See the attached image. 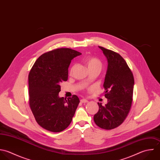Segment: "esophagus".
<instances>
[{
  "label": "esophagus",
  "instance_id": "34e87169",
  "mask_svg": "<svg viewBox=\"0 0 160 160\" xmlns=\"http://www.w3.org/2000/svg\"><path fill=\"white\" fill-rule=\"evenodd\" d=\"M81 102H82V103H87V102H88V100H86V99H81Z\"/></svg>",
  "mask_w": 160,
  "mask_h": 160
}]
</instances>
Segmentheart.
<instances>
[{"label":"heart","instance_id":"heart-1","mask_svg":"<svg viewBox=\"0 0 160 160\" xmlns=\"http://www.w3.org/2000/svg\"><path fill=\"white\" fill-rule=\"evenodd\" d=\"M85 64H86V67L88 68V70L90 69H93V68H98L99 69H101V68H102L101 62L98 59H97L96 58H93V57L88 58L85 60ZM74 68H75V66H73L72 67L71 70V73H72Z\"/></svg>","mask_w":160,"mask_h":160}]
</instances>
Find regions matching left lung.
<instances>
[{
  "instance_id": "1",
  "label": "left lung",
  "mask_w": 160,
  "mask_h": 160,
  "mask_svg": "<svg viewBox=\"0 0 160 160\" xmlns=\"http://www.w3.org/2000/svg\"><path fill=\"white\" fill-rule=\"evenodd\" d=\"M108 66L104 88L107 103L98 102V112L94 116L96 124L106 130L117 127L127 117L132 102L134 78L125 59L119 54L102 47Z\"/></svg>"
}]
</instances>
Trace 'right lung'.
I'll use <instances>...</instances> for the list:
<instances>
[{
    "label": "right lung",
    "mask_w": 160,
    "mask_h": 160,
    "mask_svg": "<svg viewBox=\"0 0 160 160\" xmlns=\"http://www.w3.org/2000/svg\"><path fill=\"white\" fill-rule=\"evenodd\" d=\"M81 53L59 48L40 56L28 75L29 104L37 123L43 128L60 132L71 123L79 99L76 95L66 99L59 96L61 83L68 78V68Z\"/></svg>",
    "instance_id": "1"
}]
</instances>
